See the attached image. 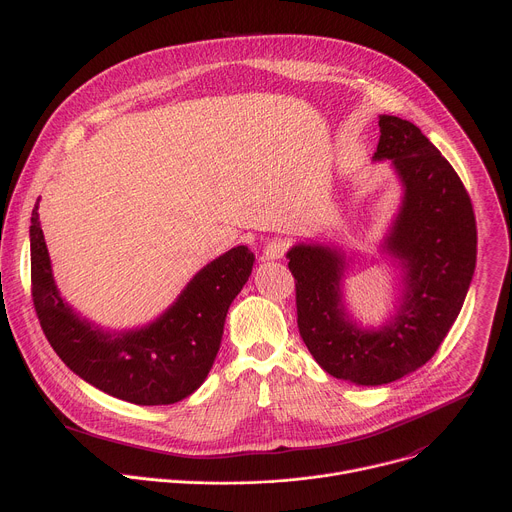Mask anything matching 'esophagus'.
Returning <instances> with one entry per match:
<instances>
[{"mask_svg": "<svg viewBox=\"0 0 512 512\" xmlns=\"http://www.w3.org/2000/svg\"><path fill=\"white\" fill-rule=\"evenodd\" d=\"M285 251H287V243L283 239H273V241L267 243V247L263 251V257L267 261H275V259H281L285 255Z\"/></svg>", "mask_w": 512, "mask_h": 512, "instance_id": "esophagus-1", "label": "esophagus"}]
</instances>
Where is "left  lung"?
Returning <instances> with one entry per match:
<instances>
[{
    "instance_id": "left-lung-1",
    "label": "left lung",
    "mask_w": 512,
    "mask_h": 512,
    "mask_svg": "<svg viewBox=\"0 0 512 512\" xmlns=\"http://www.w3.org/2000/svg\"><path fill=\"white\" fill-rule=\"evenodd\" d=\"M379 127L375 160H391L405 188L385 239L405 267L397 316L381 330L358 328L342 304L344 255L304 243L287 251L300 336L328 375L364 387L423 367L456 322L476 267V218L456 170L411 121L381 115Z\"/></svg>"
}]
</instances>
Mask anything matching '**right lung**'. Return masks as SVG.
<instances>
[{"mask_svg":"<svg viewBox=\"0 0 512 512\" xmlns=\"http://www.w3.org/2000/svg\"><path fill=\"white\" fill-rule=\"evenodd\" d=\"M32 300L40 326L66 367L107 395L135 405H170L192 395L221 348L229 306L247 283L253 253L239 245L200 269L156 322L103 332L60 298L38 218L30 225Z\"/></svg>","mask_w":512,"mask_h":512,"instance_id":"add662e5","label":"right lung"}]
</instances>
